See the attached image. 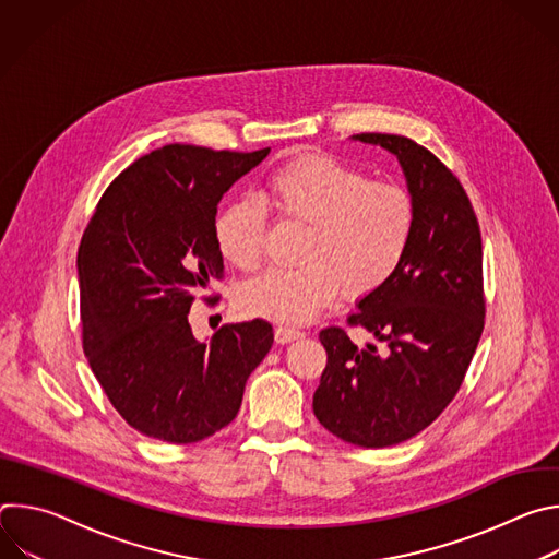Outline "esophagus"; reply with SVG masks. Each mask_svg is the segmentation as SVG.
<instances>
[{"mask_svg": "<svg viewBox=\"0 0 559 559\" xmlns=\"http://www.w3.org/2000/svg\"><path fill=\"white\" fill-rule=\"evenodd\" d=\"M302 336H305L302 332H298V330H289V328H276V332H274V341H276L278 345L294 343V341H298V338H302Z\"/></svg>", "mask_w": 559, "mask_h": 559, "instance_id": "esophagus-1", "label": "esophagus"}]
</instances>
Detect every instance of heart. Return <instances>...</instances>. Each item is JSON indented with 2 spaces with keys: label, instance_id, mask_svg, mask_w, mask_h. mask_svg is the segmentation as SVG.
Returning <instances> with one entry per match:
<instances>
[{
  "label": "heart",
  "instance_id": "b5f03b06",
  "mask_svg": "<svg viewBox=\"0 0 559 559\" xmlns=\"http://www.w3.org/2000/svg\"><path fill=\"white\" fill-rule=\"evenodd\" d=\"M265 201L283 221L307 227L300 267L267 270L238 292L250 316L281 325L309 323L343 292L352 300L384 287L414 241L416 203L407 188L369 175L330 154H302L265 183ZM218 254L234 267H259L265 210L234 201L214 218Z\"/></svg>",
  "mask_w": 559,
  "mask_h": 559
}]
</instances>
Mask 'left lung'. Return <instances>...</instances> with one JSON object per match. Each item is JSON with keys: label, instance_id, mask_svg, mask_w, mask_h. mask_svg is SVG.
Masks as SVG:
<instances>
[{"label": "left lung", "instance_id": "left-lung-1", "mask_svg": "<svg viewBox=\"0 0 559 559\" xmlns=\"http://www.w3.org/2000/svg\"><path fill=\"white\" fill-rule=\"evenodd\" d=\"M401 164L416 203L414 241L395 276L358 300L349 325L386 343L360 349L325 328L328 367L313 414L330 433L382 449L427 429L453 401L485 330L483 236L455 175L427 147L401 134L362 132Z\"/></svg>", "mask_w": 559, "mask_h": 559}]
</instances>
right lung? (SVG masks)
<instances>
[{"mask_svg":"<svg viewBox=\"0 0 559 559\" xmlns=\"http://www.w3.org/2000/svg\"><path fill=\"white\" fill-rule=\"evenodd\" d=\"M267 154L152 150L108 186L82 236L84 352L112 407L147 438L190 444L227 427L272 349L261 318L223 325L210 343L188 323L192 300L223 274L216 205Z\"/></svg>","mask_w":559,"mask_h":559,"instance_id":"1","label":"right lung"}]
</instances>
